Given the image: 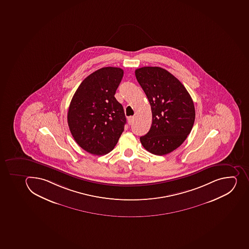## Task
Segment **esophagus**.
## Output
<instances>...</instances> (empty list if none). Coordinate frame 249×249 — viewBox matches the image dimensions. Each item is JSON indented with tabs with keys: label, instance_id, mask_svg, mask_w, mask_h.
I'll return each mask as SVG.
<instances>
[{
	"label": "esophagus",
	"instance_id": "obj_1",
	"mask_svg": "<svg viewBox=\"0 0 249 249\" xmlns=\"http://www.w3.org/2000/svg\"><path fill=\"white\" fill-rule=\"evenodd\" d=\"M133 121H134V117H128V124H132L133 123Z\"/></svg>",
	"mask_w": 249,
	"mask_h": 249
}]
</instances>
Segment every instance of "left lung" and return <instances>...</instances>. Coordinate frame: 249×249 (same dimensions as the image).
Wrapping results in <instances>:
<instances>
[{"label": "left lung", "mask_w": 249, "mask_h": 249, "mask_svg": "<svg viewBox=\"0 0 249 249\" xmlns=\"http://www.w3.org/2000/svg\"><path fill=\"white\" fill-rule=\"evenodd\" d=\"M135 74L152 113V126L141 136V143L157 156L173 152L187 138L195 123L192 98L181 82L161 67H141Z\"/></svg>", "instance_id": "1"}]
</instances>
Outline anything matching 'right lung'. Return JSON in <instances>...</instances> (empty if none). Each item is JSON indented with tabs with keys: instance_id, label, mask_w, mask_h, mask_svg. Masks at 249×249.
<instances>
[{
	"instance_id": "1",
	"label": "right lung",
	"mask_w": 249,
	"mask_h": 249,
	"mask_svg": "<svg viewBox=\"0 0 249 249\" xmlns=\"http://www.w3.org/2000/svg\"><path fill=\"white\" fill-rule=\"evenodd\" d=\"M119 67L97 70L82 81L70 104L67 122L76 143L95 156L114 148L126 124L123 106L115 98L123 78Z\"/></svg>"
}]
</instances>
